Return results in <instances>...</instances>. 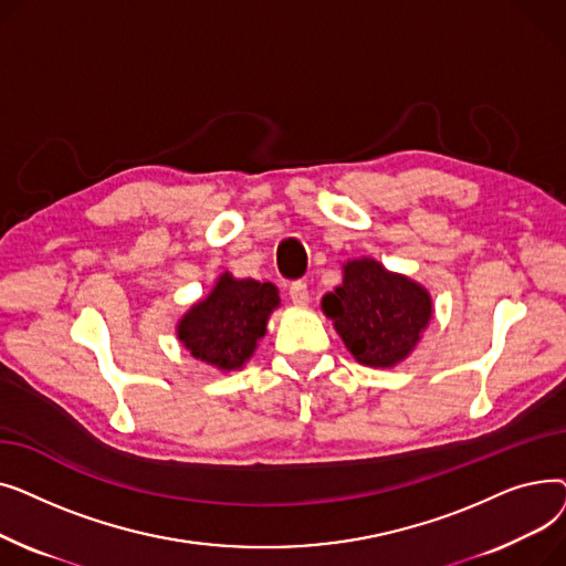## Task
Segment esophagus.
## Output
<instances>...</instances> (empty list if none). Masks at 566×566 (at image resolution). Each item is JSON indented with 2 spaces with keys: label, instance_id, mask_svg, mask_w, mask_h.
Returning <instances> with one entry per match:
<instances>
[{
  "label": "esophagus",
  "instance_id": "1",
  "mask_svg": "<svg viewBox=\"0 0 566 566\" xmlns=\"http://www.w3.org/2000/svg\"><path fill=\"white\" fill-rule=\"evenodd\" d=\"M289 295H291V303L298 305V307H305L310 303V291H307V284L303 280L291 282Z\"/></svg>",
  "mask_w": 566,
  "mask_h": 566
}]
</instances>
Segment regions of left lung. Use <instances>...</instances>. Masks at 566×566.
<instances>
[{"mask_svg":"<svg viewBox=\"0 0 566 566\" xmlns=\"http://www.w3.org/2000/svg\"><path fill=\"white\" fill-rule=\"evenodd\" d=\"M323 314L360 365L395 367L422 339L433 314L429 291L376 259L344 263V282L321 301Z\"/></svg>","mask_w":566,"mask_h":566,"instance_id":"left-lung-1","label":"left lung"}]
</instances>
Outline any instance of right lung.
I'll list each match as a JSON object with an SVG mask.
<instances>
[{
	"label": "right lung",
	"instance_id": "obj_1",
	"mask_svg": "<svg viewBox=\"0 0 566 566\" xmlns=\"http://www.w3.org/2000/svg\"><path fill=\"white\" fill-rule=\"evenodd\" d=\"M277 307L275 284L222 273L211 293L178 321L176 335L192 358L233 371L252 358L256 342L265 335L268 318Z\"/></svg>",
	"mask_w": 566,
	"mask_h": 566
}]
</instances>
